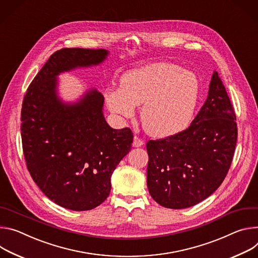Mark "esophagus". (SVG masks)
<instances>
[{"instance_id": "esophagus-1", "label": "esophagus", "mask_w": 258, "mask_h": 258, "mask_svg": "<svg viewBox=\"0 0 258 258\" xmlns=\"http://www.w3.org/2000/svg\"><path fill=\"white\" fill-rule=\"evenodd\" d=\"M145 145V141L142 140L141 138H139L138 136H134V138H133V147H135V148H139V147H142Z\"/></svg>"}]
</instances>
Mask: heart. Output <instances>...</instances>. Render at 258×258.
Here are the masks:
<instances>
[{"label":"heart","instance_id":"b5f03b06","mask_svg":"<svg viewBox=\"0 0 258 258\" xmlns=\"http://www.w3.org/2000/svg\"><path fill=\"white\" fill-rule=\"evenodd\" d=\"M199 95L197 76L174 64L157 62L126 73L121 89L105 94L108 108L130 118L134 106L141 105L140 118L146 131L168 137L183 131L189 124Z\"/></svg>","mask_w":258,"mask_h":258}]
</instances>
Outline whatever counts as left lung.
<instances>
[{"label":"left lung","instance_id":"left-lung-1","mask_svg":"<svg viewBox=\"0 0 258 258\" xmlns=\"http://www.w3.org/2000/svg\"><path fill=\"white\" fill-rule=\"evenodd\" d=\"M238 137L236 113L217 72L190 126L149 140L148 188L163 207H191L212 195L231 167Z\"/></svg>","mask_w":258,"mask_h":258}]
</instances>
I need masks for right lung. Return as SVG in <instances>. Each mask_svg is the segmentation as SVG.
Returning <instances> with one entry per match:
<instances>
[{
    "instance_id": "right-lung-1",
    "label": "right lung",
    "mask_w": 258,
    "mask_h": 258,
    "mask_svg": "<svg viewBox=\"0 0 258 258\" xmlns=\"http://www.w3.org/2000/svg\"><path fill=\"white\" fill-rule=\"evenodd\" d=\"M104 49L63 48L54 52L28 86L21 108L22 150L30 174L57 205L91 210L105 201L110 177L130 152V128L112 129L103 117L104 98L92 89L77 103L56 94L57 76L99 64Z\"/></svg>"
}]
</instances>
